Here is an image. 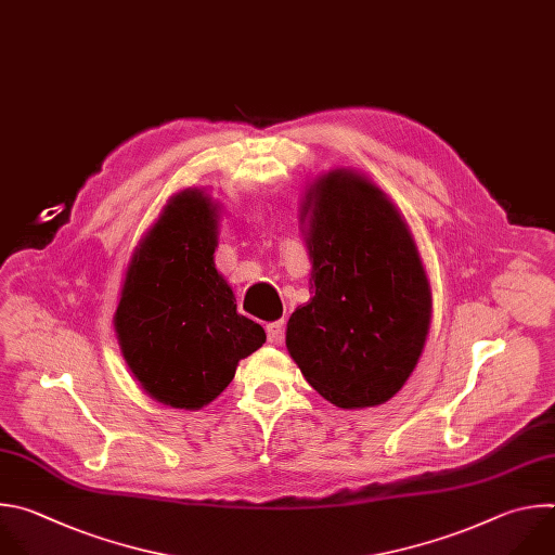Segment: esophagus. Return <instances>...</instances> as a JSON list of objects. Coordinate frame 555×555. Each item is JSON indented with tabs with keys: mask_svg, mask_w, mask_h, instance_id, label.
<instances>
[{
	"mask_svg": "<svg viewBox=\"0 0 555 555\" xmlns=\"http://www.w3.org/2000/svg\"><path fill=\"white\" fill-rule=\"evenodd\" d=\"M267 339L269 344H280L284 339V321L267 323Z\"/></svg>",
	"mask_w": 555,
	"mask_h": 555,
	"instance_id": "34e87169",
	"label": "esophagus"
}]
</instances>
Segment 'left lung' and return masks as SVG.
I'll return each instance as SVG.
<instances>
[{
	"label": "left lung",
	"mask_w": 555,
	"mask_h": 555,
	"mask_svg": "<svg viewBox=\"0 0 555 555\" xmlns=\"http://www.w3.org/2000/svg\"><path fill=\"white\" fill-rule=\"evenodd\" d=\"M314 297L286 323L304 378L341 409L393 398L430 325V284L404 218L365 175H321L301 203Z\"/></svg>",
	"instance_id": "obj_1"
}]
</instances>
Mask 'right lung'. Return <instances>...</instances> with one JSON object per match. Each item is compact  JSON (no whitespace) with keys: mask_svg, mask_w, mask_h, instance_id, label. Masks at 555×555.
I'll return each mask as SVG.
<instances>
[{"mask_svg":"<svg viewBox=\"0 0 555 555\" xmlns=\"http://www.w3.org/2000/svg\"><path fill=\"white\" fill-rule=\"evenodd\" d=\"M216 234L218 205L203 190L175 194L135 247L114 319L129 370L172 409L209 404L267 341L214 267Z\"/></svg>","mask_w":555,"mask_h":555,"instance_id":"add662e5","label":"right lung"}]
</instances>
